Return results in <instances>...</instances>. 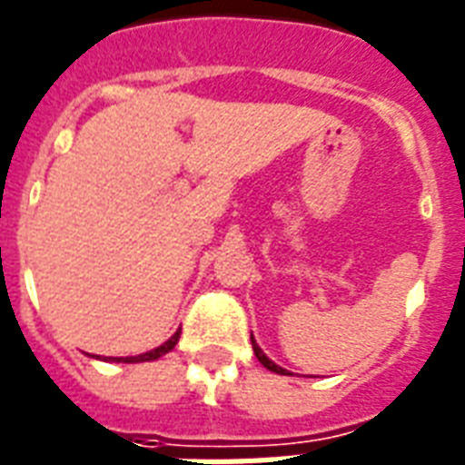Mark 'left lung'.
Returning <instances> with one entry per match:
<instances>
[{
	"label": "left lung",
	"instance_id": "8db88e82",
	"mask_svg": "<svg viewBox=\"0 0 465 465\" xmlns=\"http://www.w3.org/2000/svg\"><path fill=\"white\" fill-rule=\"evenodd\" d=\"M252 349H254V356H257L259 361H262V366H266V369L273 371V373H282V376H291V373H286V369H282V366H276V363H273L272 359H269V356H266L264 351L259 349V344H257V341H254V337H252Z\"/></svg>",
	"mask_w": 465,
	"mask_h": 465
}]
</instances>
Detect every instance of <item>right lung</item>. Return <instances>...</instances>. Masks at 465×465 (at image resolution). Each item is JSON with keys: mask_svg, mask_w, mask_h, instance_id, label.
<instances>
[{"mask_svg": "<svg viewBox=\"0 0 465 465\" xmlns=\"http://www.w3.org/2000/svg\"><path fill=\"white\" fill-rule=\"evenodd\" d=\"M179 334H182V330L172 334V337H169V340L164 341V344H160V347L153 349V351H145V354H138V356H116V359H109V361H118V363L154 361V359H160V356H164V354H167V351H172V349L176 347V341H179Z\"/></svg>", "mask_w": 465, "mask_h": 465, "instance_id": "obj_1", "label": "right lung"}]
</instances>
